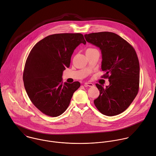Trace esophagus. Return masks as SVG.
Listing matches in <instances>:
<instances>
[{"instance_id":"1","label":"esophagus","mask_w":156,"mask_h":156,"mask_svg":"<svg viewBox=\"0 0 156 156\" xmlns=\"http://www.w3.org/2000/svg\"><path fill=\"white\" fill-rule=\"evenodd\" d=\"M84 86H89V87H93L94 86V84H92L91 83H84Z\"/></svg>"}]
</instances>
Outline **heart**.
<instances>
[{
    "label": "heart",
    "instance_id": "obj_1",
    "mask_svg": "<svg viewBox=\"0 0 156 156\" xmlns=\"http://www.w3.org/2000/svg\"><path fill=\"white\" fill-rule=\"evenodd\" d=\"M93 49H94V48H89L86 49V52H87V51H92V50H93Z\"/></svg>",
    "mask_w": 156,
    "mask_h": 156
}]
</instances>
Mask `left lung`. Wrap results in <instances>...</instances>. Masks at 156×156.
I'll return each mask as SVG.
<instances>
[{
    "label": "left lung",
    "mask_w": 156,
    "mask_h": 156,
    "mask_svg": "<svg viewBox=\"0 0 156 156\" xmlns=\"http://www.w3.org/2000/svg\"><path fill=\"white\" fill-rule=\"evenodd\" d=\"M86 40L101 50V69L110 85L96 86L100 95L94 103L103 115L113 116L124 112L139 90L140 64L133 46L119 35L110 32L85 34Z\"/></svg>",
    "instance_id": "obj_1"
}]
</instances>
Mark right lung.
<instances>
[{
    "mask_svg": "<svg viewBox=\"0 0 156 156\" xmlns=\"http://www.w3.org/2000/svg\"><path fill=\"white\" fill-rule=\"evenodd\" d=\"M80 43H86L81 34H56L41 40L31 49L24 66V85L32 103L43 114L62 115L80 87L78 81L63 83L62 76Z\"/></svg>",
    "mask_w": 156,
    "mask_h": 156,
    "instance_id": "add662e5",
    "label": "right lung"
}]
</instances>
